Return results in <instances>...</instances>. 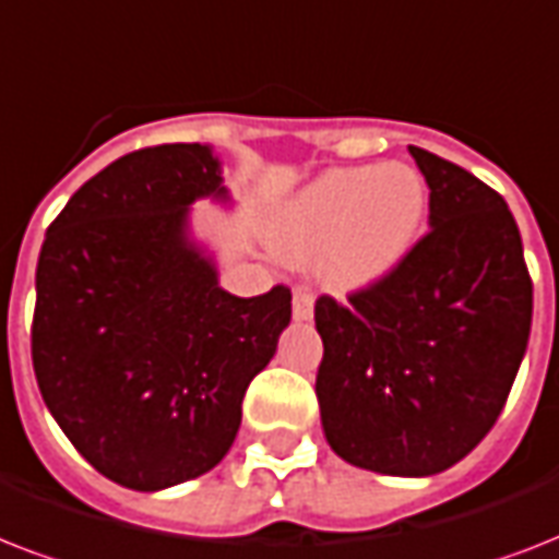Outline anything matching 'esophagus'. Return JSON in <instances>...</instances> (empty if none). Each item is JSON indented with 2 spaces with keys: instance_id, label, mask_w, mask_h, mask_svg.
<instances>
[{
  "instance_id": "esophagus-1",
  "label": "esophagus",
  "mask_w": 559,
  "mask_h": 559,
  "mask_svg": "<svg viewBox=\"0 0 559 559\" xmlns=\"http://www.w3.org/2000/svg\"><path fill=\"white\" fill-rule=\"evenodd\" d=\"M293 319L296 322H310L313 319V296L305 287H296V293H293Z\"/></svg>"
}]
</instances>
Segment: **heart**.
Wrapping results in <instances>:
<instances>
[{"label":"heart","mask_w":559,"mask_h":559,"mask_svg":"<svg viewBox=\"0 0 559 559\" xmlns=\"http://www.w3.org/2000/svg\"><path fill=\"white\" fill-rule=\"evenodd\" d=\"M426 179L408 165L331 168L289 197L270 223L272 249L293 263L319 259L336 289L389 278L424 235Z\"/></svg>","instance_id":"1"}]
</instances>
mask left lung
<instances>
[{"label": "left lung", "mask_w": 559, "mask_h": 559, "mask_svg": "<svg viewBox=\"0 0 559 559\" xmlns=\"http://www.w3.org/2000/svg\"><path fill=\"white\" fill-rule=\"evenodd\" d=\"M408 153L429 186L432 228L348 305L316 301V397L340 459L420 478L459 464L502 415L534 287L508 202L435 153Z\"/></svg>", "instance_id": "obj_1"}]
</instances>
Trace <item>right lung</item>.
Instances as JSON below:
<instances>
[{"mask_svg": "<svg viewBox=\"0 0 559 559\" xmlns=\"http://www.w3.org/2000/svg\"><path fill=\"white\" fill-rule=\"evenodd\" d=\"M205 197L228 202L209 144L127 153L72 193L39 249V394L100 476L142 493L217 467L293 316L281 284L219 287L188 219Z\"/></svg>", "mask_w": 559, "mask_h": 559, "instance_id": "right-lung-1", "label": "right lung"}]
</instances>
